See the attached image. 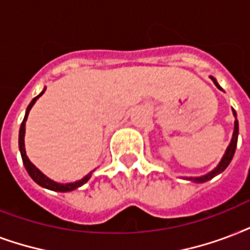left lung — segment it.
I'll use <instances>...</instances> for the list:
<instances>
[{
	"label": "left lung",
	"instance_id": "left-lung-1",
	"mask_svg": "<svg viewBox=\"0 0 250 250\" xmlns=\"http://www.w3.org/2000/svg\"><path fill=\"white\" fill-rule=\"evenodd\" d=\"M212 82L215 83V86L219 88V90H222V87L218 84V82L215 81V78H212ZM233 116L236 117V112L233 111ZM237 134H239V123H237V120H235V129H233V137H232L231 139V143H229V146H228L227 151H226V154H224L223 159H222V162H220L219 164H218V167L214 169V171H211L210 173H208V175L202 176V177H189V180H191V181H195V183H205V181H208V180H211L214 176H216L218 173H220V172H223L226 168L228 167V164L231 163L232 158H233V154H235V150H236V145H237Z\"/></svg>",
	"mask_w": 250,
	"mask_h": 250
}]
</instances>
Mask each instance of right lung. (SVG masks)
Wrapping results in <instances>:
<instances>
[{
  "label": "right lung",
  "instance_id": "obj_1",
  "mask_svg": "<svg viewBox=\"0 0 250 250\" xmlns=\"http://www.w3.org/2000/svg\"><path fill=\"white\" fill-rule=\"evenodd\" d=\"M44 91H45V88L42 90V94H39L36 98L32 99V102H31V103L28 104V107H27L26 116H24V119H23V123L22 125H21V130H19V150H21V154H22V159H23V163H24V167H26L28 175L32 177V180H34L35 183L39 184L40 187L46 188V189H51V190H55V191H71V190H74V189H77L78 187H81V185H83V184H86L87 181L90 180L91 173H88L86 177H83L81 181H75V183H70V184L55 183V181H52L51 179H48L45 175H42V172L39 171L38 168L31 163L30 159H28L26 155V150H24V131H26L27 116H28V113H30V109L32 108L35 102H36V99L40 98V96L44 94Z\"/></svg>",
  "mask_w": 250,
  "mask_h": 250
}]
</instances>
